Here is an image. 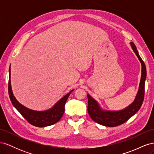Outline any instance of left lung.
Instances as JSON below:
<instances>
[{
    "instance_id": "left-lung-1",
    "label": "left lung",
    "mask_w": 154,
    "mask_h": 154,
    "mask_svg": "<svg viewBox=\"0 0 154 154\" xmlns=\"http://www.w3.org/2000/svg\"><path fill=\"white\" fill-rule=\"evenodd\" d=\"M130 44L142 66L140 84L136 99L131 105L123 110L109 111L102 110L97 102L87 94L88 113L94 122L100 125L109 127H116L122 125L136 114L142 105L144 97V82L146 77V69L145 64L138 53L136 45L133 42H130Z\"/></svg>"
}]
</instances>
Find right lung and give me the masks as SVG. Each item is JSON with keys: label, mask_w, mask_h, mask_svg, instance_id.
Segmentation results:
<instances>
[{"label": "right lung", "mask_w": 154, "mask_h": 154, "mask_svg": "<svg viewBox=\"0 0 154 154\" xmlns=\"http://www.w3.org/2000/svg\"><path fill=\"white\" fill-rule=\"evenodd\" d=\"M10 77L8 83V92L13 105L19 112L20 114L32 125L37 127H44L52 125L62 118L65 111V104L70 94L73 90L70 91L62 98L60 99L52 108L44 111H36L26 108L18 102L13 96L11 86V69L10 68Z\"/></svg>", "instance_id": "right-lung-1"}]
</instances>
